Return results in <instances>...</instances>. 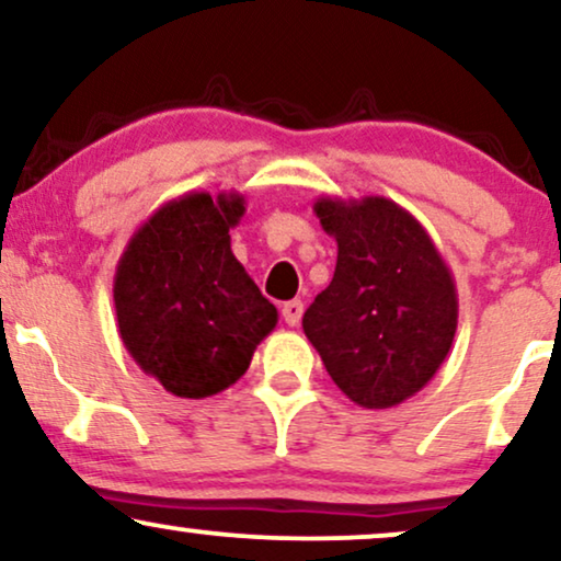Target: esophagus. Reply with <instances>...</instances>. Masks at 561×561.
I'll list each match as a JSON object with an SVG mask.
<instances>
[{
  "label": "esophagus",
  "instance_id": "esophagus-1",
  "mask_svg": "<svg viewBox=\"0 0 561 561\" xmlns=\"http://www.w3.org/2000/svg\"><path fill=\"white\" fill-rule=\"evenodd\" d=\"M302 302L300 300H287L285 306H282V319H285L287 327H298L300 319H302Z\"/></svg>",
  "mask_w": 561,
  "mask_h": 561
}]
</instances>
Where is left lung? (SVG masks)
<instances>
[{"mask_svg":"<svg viewBox=\"0 0 561 561\" xmlns=\"http://www.w3.org/2000/svg\"><path fill=\"white\" fill-rule=\"evenodd\" d=\"M313 211L336 240V268L302 316V332L350 400L394 408L447 360L457 332L455 279L426 227L383 195H327Z\"/></svg>","mask_w":561,"mask_h":561,"instance_id":"obj_1","label":"left lung"}]
</instances>
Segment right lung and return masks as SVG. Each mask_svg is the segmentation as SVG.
<instances>
[{"instance_id":"obj_1","label":"right lung","mask_w":561,"mask_h":561,"mask_svg":"<svg viewBox=\"0 0 561 561\" xmlns=\"http://www.w3.org/2000/svg\"><path fill=\"white\" fill-rule=\"evenodd\" d=\"M245 198L193 191L133 232L114 274L123 345L174 397L204 400L245 374L279 313L234 259Z\"/></svg>"}]
</instances>
